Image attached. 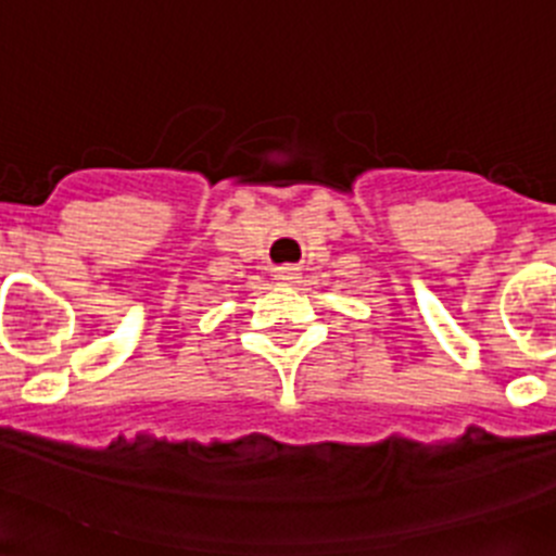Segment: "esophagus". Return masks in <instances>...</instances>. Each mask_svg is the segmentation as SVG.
Listing matches in <instances>:
<instances>
[{
	"label": "esophagus",
	"mask_w": 556,
	"mask_h": 556,
	"mask_svg": "<svg viewBox=\"0 0 556 556\" xmlns=\"http://www.w3.org/2000/svg\"><path fill=\"white\" fill-rule=\"evenodd\" d=\"M274 277H277L279 282H285V285H295L299 279H302V274H299V266H279Z\"/></svg>",
	"instance_id": "esophagus-1"
}]
</instances>
